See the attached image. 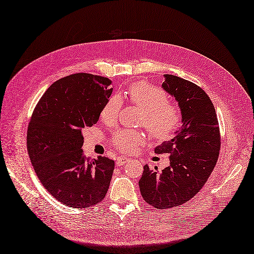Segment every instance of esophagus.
Segmentation results:
<instances>
[{"label": "esophagus", "mask_w": 254, "mask_h": 254, "mask_svg": "<svg viewBox=\"0 0 254 254\" xmlns=\"http://www.w3.org/2000/svg\"><path fill=\"white\" fill-rule=\"evenodd\" d=\"M129 160V158H127V157H120L119 159H118V161H117V165L118 166H122V165H125L127 162H128Z\"/></svg>", "instance_id": "obj_1"}]
</instances>
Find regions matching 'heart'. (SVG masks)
Here are the masks:
<instances>
[{"label":"heart","mask_w":254,"mask_h":254,"mask_svg":"<svg viewBox=\"0 0 254 254\" xmlns=\"http://www.w3.org/2000/svg\"><path fill=\"white\" fill-rule=\"evenodd\" d=\"M127 100L134 105L140 107V125L145 126L151 137L158 140L166 139L177 131L181 122L179 107L168 101L165 91L149 83L148 81H136L127 90ZM122 106V101L118 95H112L104 104L101 110V119L105 123H114ZM147 136L141 131L120 129L113 135V144L122 152L131 153L141 146Z\"/></svg>","instance_id":"obj_1"}]
</instances>
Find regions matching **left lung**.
Segmentation results:
<instances>
[{"instance_id": "1", "label": "left lung", "mask_w": 254, "mask_h": 254, "mask_svg": "<svg viewBox=\"0 0 254 254\" xmlns=\"http://www.w3.org/2000/svg\"><path fill=\"white\" fill-rule=\"evenodd\" d=\"M162 87L177 100L183 127L171 140L155 148L170 154V166L159 172L144 166L139 189L150 206H180L197 194L217 164L221 147L218 117L205 91L189 80L166 74Z\"/></svg>"}]
</instances>
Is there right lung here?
Wrapping results in <instances>:
<instances>
[{"label":"right lung","instance_id":"obj_1","mask_svg":"<svg viewBox=\"0 0 254 254\" xmlns=\"http://www.w3.org/2000/svg\"><path fill=\"white\" fill-rule=\"evenodd\" d=\"M113 92L106 77L78 73L57 80L35 106L28 127L29 157L38 179L53 196L74 208H88L106 196L115 161L88 159L83 127L99 121Z\"/></svg>","mask_w":254,"mask_h":254}]
</instances>
